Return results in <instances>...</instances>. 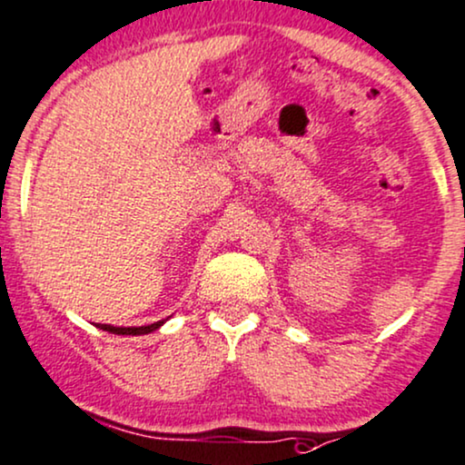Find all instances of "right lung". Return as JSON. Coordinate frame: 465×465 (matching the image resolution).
I'll return each mask as SVG.
<instances>
[{
    "instance_id": "obj_1",
    "label": "right lung",
    "mask_w": 465,
    "mask_h": 465,
    "mask_svg": "<svg viewBox=\"0 0 465 465\" xmlns=\"http://www.w3.org/2000/svg\"><path fill=\"white\" fill-rule=\"evenodd\" d=\"M166 321H169V318H166ZM166 321H158V322L144 324V327H112V324H102V322H99L97 327L104 329V331L116 333V335H144V333H153L155 329H160L162 324H164Z\"/></svg>"
}]
</instances>
